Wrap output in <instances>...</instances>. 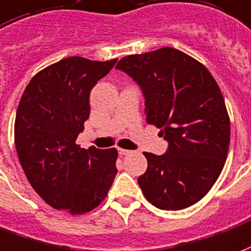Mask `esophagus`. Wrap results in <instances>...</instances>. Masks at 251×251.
Instances as JSON below:
<instances>
[{
    "mask_svg": "<svg viewBox=\"0 0 251 251\" xmlns=\"http://www.w3.org/2000/svg\"><path fill=\"white\" fill-rule=\"evenodd\" d=\"M119 153L120 155H128V153H131L129 150H124V148H119Z\"/></svg>",
    "mask_w": 251,
    "mask_h": 251,
    "instance_id": "obj_1",
    "label": "esophagus"
}]
</instances>
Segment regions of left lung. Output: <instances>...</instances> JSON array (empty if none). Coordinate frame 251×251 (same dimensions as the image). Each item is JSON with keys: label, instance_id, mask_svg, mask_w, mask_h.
I'll return each mask as SVG.
<instances>
[{"label": "left lung", "instance_id": "1", "mask_svg": "<svg viewBox=\"0 0 251 251\" xmlns=\"http://www.w3.org/2000/svg\"><path fill=\"white\" fill-rule=\"evenodd\" d=\"M142 88L147 123L168 142L163 155L143 152L147 171L138 183L162 210L190 207L222 173L230 119L218 84L203 64L175 48L123 57L116 65Z\"/></svg>", "mask_w": 251, "mask_h": 251}]
</instances>
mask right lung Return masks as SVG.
<instances>
[{
	"label": "right lung",
	"mask_w": 251,
	"mask_h": 251,
	"mask_svg": "<svg viewBox=\"0 0 251 251\" xmlns=\"http://www.w3.org/2000/svg\"><path fill=\"white\" fill-rule=\"evenodd\" d=\"M111 61L64 58L33 76L20 100L14 143L34 191L56 210L88 213L107 197L116 176V148H81L76 143L89 118V93Z\"/></svg>",
	"instance_id": "1"
}]
</instances>
